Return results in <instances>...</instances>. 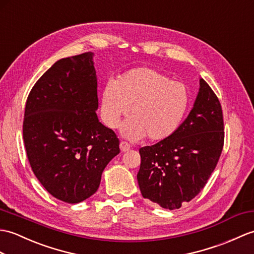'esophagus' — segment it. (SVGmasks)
Returning <instances> with one entry per match:
<instances>
[{"label": "esophagus", "instance_id": "1", "mask_svg": "<svg viewBox=\"0 0 254 254\" xmlns=\"http://www.w3.org/2000/svg\"><path fill=\"white\" fill-rule=\"evenodd\" d=\"M129 148H131V146H129L127 143H126V141H121V143H120V150L122 152L127 151Z\"/></svg>", "mask_w": 254, "mask_h": 254}]
</instances>
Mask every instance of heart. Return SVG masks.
I'll return each mask as SVG.
<instances>
[{
    "mask_svg": "<svg viewBox=\"0 0 254 254\" xmlns=\"http://www.w3.org/2000/svg\"><path fill=\"white\" fill-rule=\"evenodd\" d=\"M190 100V91L182 82L172 81L152 68L140 67L106 84L100 115L106 126L115 128L129 108V119L121 128L123 136L131 140L147 136L159 141L178 131Z\"/></svg>",
    "mask_w": 254,
    "mask_h": 254,
    "instance_id": "1",
    "label": "heart"
}]
</instances>
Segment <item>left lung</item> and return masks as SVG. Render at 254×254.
<instances>
[{"label":"left lung","mask_w":254,"mask_h":254,"mask_svg":"<svg viewBox=\"0 0 254 254\" xmlns=\"http://www.w3.org/2000/svg\"><path fill=\"white\" fill-rule=\"evenodd\" d=\"M224 145L220 100L203 79L190 115L172 136L139 149L141 194L169 210L180 209L201 191Z\"/></svg>","instance_id":"left-lung-1"}]
</instances>
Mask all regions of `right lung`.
Wrapping results in <instances>:
<instances>
[{"mask_svg":"<svg viewBox=\"0 0 254 254\" xmlns=\"http://www.w3.org/2000/svg\"><path fill=\"white\" fill-rule=\"evenodd\" d=\"M93 53L63 58L29 93L23 141L34 175L53 197L78 203L98 190L120 152L119 139L99 122Z\"/></svg>","mask_w":254,"mask_h":254,"instance_id":"right-lung-1","label":"right lung"}]
</instances>
